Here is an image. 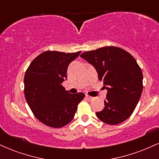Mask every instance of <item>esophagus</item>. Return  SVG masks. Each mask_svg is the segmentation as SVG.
<instances>
[{
	"instance_id": "obj_1",
	"label": "esophagus",
	"mask_w": 159,
	"mask_h": 159,
	"mask_svg": "<svg viewBox=\"0 0 159 159\" xmlns=\"http://www.w3.org/2000/svg\"><path fill=\"white\" fill-rule=\"evenodd\" d=\"M86 98H87V100H88V101H92V100L94 99L93 97L88 96V95H87V96H86Z\"/></svg>"
}]
</instances>
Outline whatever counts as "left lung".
I'll return each instance as SVG.
<instances>
[{"instance_id": "1", "label": "left lung", "mask_w": 159, "mask_h": 159, "mask_svg": "<svg viewBox=\"0 0 159 159\" xmlns=\"http://www.w3.org/2000/svg\"><path fill=\"white\" fill-rule=\"evenodd\" d=\"M92 64L107 90L105 107L97 117L109 125L123 123L132 115L143 90V74L136 60L123 49L106 46L81 54Z\"/></svg>"}]
</instances>
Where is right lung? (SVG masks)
Masks as SVG:
<instances>
[{
  "instance_id": "1",
  "label": "right lung",
  "mask_w": 159,
  "mask_h": 159,
  "mask_svg": "<svg viewBox=\"0 0 159 159\" xmlns=\"http://www.w3.org/2000/svg\"><path fill=\"white\" fill-rule=\"evenodd\" d=\"M80 53L47 51L36 57L25 72L27 102L36 119L49 127L61 128L70 123L84 98L83 93L71 94L62 86L69 63Z\"/></svg>"
}]
</instances>
